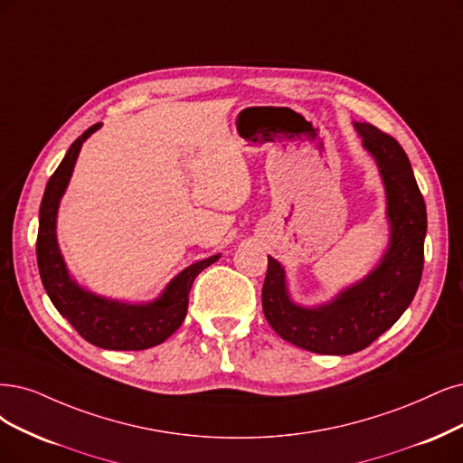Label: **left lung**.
<instances>
[{"mask_svg": "<svg viewBox=\"0 0 463 463\" xmlns=\"http://www.w3.org/2000/svg\"><path fill=\"white\" fill-rule=\"evenodd\" d=\"M353 126L378 165L385 188L389 242L383 255L364 279L313 307L292 299L284 267L269 255L261 294L272 330L292 345L318 354L366 349L408 309L423 270L427 212L406 152L378 128L363 122Z\"/></svg>", "mask_w": 463, "mask_h": 463, "instance_id": "left-lung-1", "label": "left lung"}]
</instances>
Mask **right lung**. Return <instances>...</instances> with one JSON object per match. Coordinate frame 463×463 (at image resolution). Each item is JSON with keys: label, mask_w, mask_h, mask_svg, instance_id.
<instances>
[{"label": "right lung", "mask_w": 463, "mask_h": 463, "mask_svg": "<svg viewBox=\"0 0 463 463\" xmlns=\"http://www.w3.org/2000/svg\"><path fill=\"white\" fill-rule=\"evenodd\" d=\"M97 129H100V124L91 126L78 137L45 186L36 242L40 277L51 303L83 339L100 349L143 351L164 344L181 326L186 317L188 292L194 279L221 255L217 253L188 265L169 280L156 299L145 303L102 298L74 280L57 242V213L66 186L71 183L81 145Z\"/></svg>", "instance_id": "right-lung-1"}]
</instances>
